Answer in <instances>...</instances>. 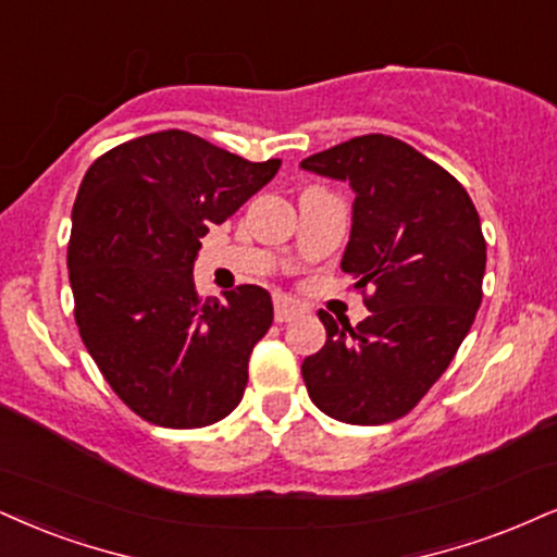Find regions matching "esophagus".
I'll list each match as a JSON object with an SVG mask.
<instances>
[{"label":"esophagus","instance_id":"1","mask_svg":"<svg viewBox=\"0 0 557 557\" xmlns=\"http://www.w3.org/2000/svg\"><path fill=\"white\" fill-rule=\"evenodd\" d=\"M301 312H305L301 310V305H297V301L289 297L273 299V318H276V322H292L294 318H299Z\"/></svg>","mask_w":557,"mask_h":557}]
</instances>
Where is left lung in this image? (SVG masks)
Instances as JSON below:
<instances>
[{
	"label": "left lung",
	"instance_id": "left-lung-1",
	"mask_svg": "<svg viewBox=\"0 0 557 557\" xmlns=\"http://www.w3.org/2000/svg\"><path fill=\"white\" fill-rule=\"evenodd\" d=\"M301 168L351 183L341 268L372 312L356 327L318 312L327 341L301 363L307 393L335 421H397L446 372L475 320L485 273L478 209L442 164L384 134L335 144Z\"/></svg>",
	"mask_w": 557,
	"mask_h": 557
}]
</instances>
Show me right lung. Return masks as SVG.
Instances as JSON below:
<instances>
[{"label":"right lung","mask_w":557,"mask_h":557,"mask_svg":"<svg viewBox=\"0 0 557 557\" xmlns=\"http://www.w3.org/2000/svg\"><path fill=\"white\" fill-rule=\"evenodd\" d=\"M170 128L123 141L89 164L66 247L82 343L136 416L201 429L243 400L252 346L273 322L271 294L243 284L201 299L194 260L278 173Z\"/></svg>","instance_id":"1"}]
</instances>
